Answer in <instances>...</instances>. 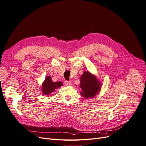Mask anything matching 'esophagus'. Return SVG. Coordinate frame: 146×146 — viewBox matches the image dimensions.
Instances as JSON below:
<instances>
[{"instance_id": "obj_1", "label": "esophagus", "mask_w": 146, "mask_h": 146, "mask_svg": "<svg viewBox=\"0 0 146 146\" xmlns=\"http://www.w3.org/2000/svg\"><path fill=\"white\" fill-rule=\"evenodd\" d=\"M64 84L66 86H71L72 85V83L71 81H65L64 82Z\"/></svg>"}]
</instances>
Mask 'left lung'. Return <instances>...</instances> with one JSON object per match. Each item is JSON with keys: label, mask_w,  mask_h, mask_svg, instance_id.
<instances>
[{"label": "left lung", "mask_w": 146, "mask_h": 146, "mask_svg": "<svg viewBox=\"0 0 146 146\" xmlns=\"http://www.w3.org/2000/svg\"><path fill=\"white\" fill-rule=\"evenodd\" d=\"M80 88L81 89V94L88 99L93 98L98 94L101 89L102 83L95 75L86 71L80 77Z\"/></svg>", "instance_id": "obj_1"}]
</instances>
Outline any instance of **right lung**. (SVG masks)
<instances>
[{
    "label": "right lung",
    "mask_w": 146,
    "mask_h": 146,
    "mask_svg": "<svg viewBox=\"0 0 146 146\" xmlns=\"http://www.w3.org/2000/svg\"><path fill=\"white\" fill-rule=\"evenodd\" d=\"M63 86L62 82H53L50 76H47L41 85V92L43 94L48 96L53 93L56 89Z\"/></svg>",
    "instance_id": "obj_1"
}]
</instances>
